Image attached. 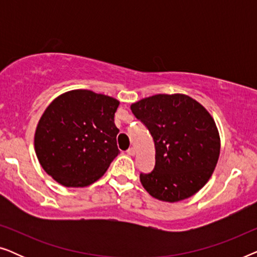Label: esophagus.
Instances as JSON below:
<instances>
[{
	"label": "esophagus",
	"instance_id": "34e87169",
	"mask_svg": "<svg viewBox=\"0 0 257 257\" xmlns=\"http://www.w3.org/2000/svg\"><path fill=\"white\" fill-rule=\"evenodd\" d=\"M126 153H127L128 156H135V154H136V150L133 149V147H130V149H128L127 151H126Z\"/></svg>",
	"mask_w": 257,
	"mask_h": 257
}]
</instances>
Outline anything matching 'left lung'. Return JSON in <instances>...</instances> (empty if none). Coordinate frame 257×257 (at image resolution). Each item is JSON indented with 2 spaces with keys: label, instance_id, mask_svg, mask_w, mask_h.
Wrapping results in <instances>:
<instances>
[{
  "label": "left lung",
  "instance_id": "1",
  "mask_svg": "<svg viewBox=\"0 0 257 257\" xmlns=\"http://www.w3.org/2000/svg\"><path fill=\"white\" fill-rule=\"evenodd\" d=\"M152 136L156 165L140 173L144 188L161 201L177 202L200 191L220 156V137L208 111L186 94H156L131 105Z\"/></svg>",
  "mask_w": 257,
  "mask_h": 257
}]
</instances>
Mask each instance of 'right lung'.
I'll list each match as a JSON object with an SVG mask.
<instances>
[{"mask_svg":"<svg viewBox=\"0 0 257 257\" xmlns=\"http://www.w3.org/2000/svg\"><path fill=\"white\" fill-rule=\"evenodd\" d=\"M119 101L90 90L56 98L38 121L35 151L41 166L65 187L97 181L118 156L114 113Z\"/></svg>","mask_w":257,"mask_h":257,"instance_id":"obj_1","label":"right lung"}]
</instances>
